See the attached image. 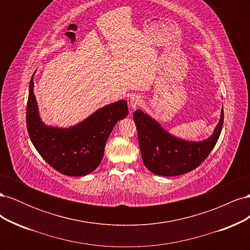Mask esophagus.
I'll use <instances>...</instances> for the list:
<instances>
[{
    "mask_svg": "<svg viewBox=\"0 0 250 250\" xmlns=\"http://www.w3.org/2000/svg\"><path fill=\"white\" fill-rule=\"evenodd\" d=\"M142 102H143V100H142L141 96H139V95L132 96V97L130 98V100H129V107H130V109H131V110H134L135 108H137V107L139 106V105L142 104Z\"/></svg>",
    "mask_w": 250,
    "mask_h": 250,
    "instance_id": "1",
    "label": "esophagus"
}]
</instances>
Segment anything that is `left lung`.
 <instances>
[{
	"instance_id": "1",
	"label": "left lung",
	"mask_w": 250,
	"mask_h": 250,
	"mask_svg": "<svg viewBox=\"0 0 250 250\" xmlns=\"http://www.w3.org/2000/svg\"><path fill=\"white\" fill-rule=\"evenodd\" d=\"M223 119L222 107L213 134L203 141L194 142L175 137L145 111L135 110L133 120L144 165L149 171L161 176H177L191 172L215 147L222 130Z\"/></svg>"
}]
</instances>
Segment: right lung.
<instances>
[{"label":"right lung","mask_w":250,"mask_h":250,"mask_svg":"<svg viewBox=\"0 0 250 250\" xmlns=\"http://www.w3.org/2000/svg\"><path fill=\"white\" fill-rule=\"evenodd\" d=\"M33 73L29 84L26 122L30 140L52 168L66 176H84L100 165L105 144L118 121L128 115L125 100L110 103L70 127L46 125L34 95Z\"/></svg>","instance_id":"add662e5"}]
</instances>
